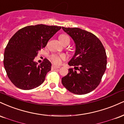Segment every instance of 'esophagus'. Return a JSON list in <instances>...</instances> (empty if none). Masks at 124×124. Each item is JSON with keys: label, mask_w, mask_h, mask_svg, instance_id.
<instances>
[{"label": "esophagus", "mask_w": 124, "mask_h": 124, "mask_svg": "<svg viewBox=\"0 0 124 124\" xmlns=\"http://www.w3.org/2000/svg\"><path fill=\"white\" fill-rule=\"evenodd\" d=\"M60 68V67L56 66V65H53L52 66V69H58V68Z\"/></svg>", "instance_id": "obj_1"}]
</instances>
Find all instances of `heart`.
<instances>
[{"label":"heart","instance_id":"heart-1","mask_svg":"<svg viewBox=\"0 0 124 124\" xmlns=\"http://www.w3.org/2000/svg\"><path fill=\"white\" fill-rule=\"evenodd\" d=\"M59 40L61 42H64L65 40H70L69 37L66 35H61L59 36ZM66 57L64 54H61V55H56L53 54L51 56V60L54 64H60L62 62V60H65Z\"/></svg>","mask_w":124,"mask_h":124}]
</instances>
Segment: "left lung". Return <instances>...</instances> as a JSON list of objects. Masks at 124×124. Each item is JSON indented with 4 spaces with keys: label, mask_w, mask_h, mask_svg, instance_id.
Listing matches in <instances>:
<instances>
[{
    "label": "left lung",
    "mask_w": 124,
    "mask_h": 124,
    "mask_svg": "<svg viewBox=\"0 0 124 124\" xmlns=\"http://www.w3.org/2000/svg\"><path fill=\"white\" fill-rule=\"evenodd\" d=\"M71 36L75 51L68 64L75 66L62 79L68 91L76 94L91 92L99 85L107 65V56L100 40L90 32L79 28L62 27ZM78 71L77 72L76 70Z\"/></svg>",
    "instance_id": "left-lung-1"
}]
</instances>
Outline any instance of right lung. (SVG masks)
Returning a JSON list of instances; mask_svg holds the SVG:
<instances>
[{"label":"right lung","instance_id":"1","mask_svg":"<svg viewBox=\"0 0 124 124\" xmlns=\"http://www.w3.org/2000/svg\"><path fill=\"white\" fill-rule=\"evenodd\" d=\"M61 28L43 24L27 26L10 39L4 50L3 63L7 76L16 87L30 90L43 84L52 64L45 59L38 65L34 59Z\"/></svg>","mask_w":124,"mask_h":124}]
</instances>
